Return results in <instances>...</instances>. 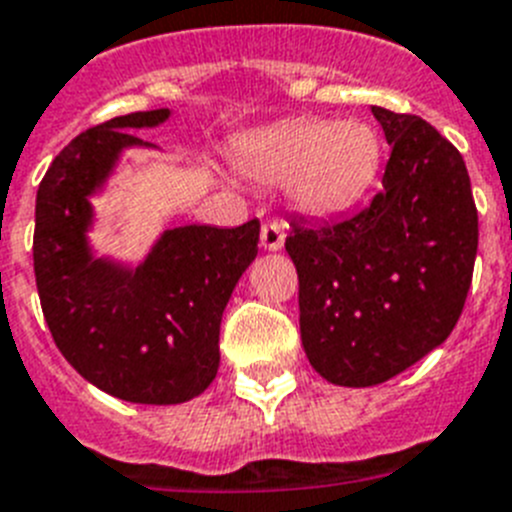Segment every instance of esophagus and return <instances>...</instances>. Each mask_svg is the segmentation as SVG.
<instances>
[{
    "label": "esophagus",
    "instance_id": "obj_1",
    "mask_svg": "<svg viewBox=\"0 0 512 512\" xmlns=\"http://www.w3.org/2000/svg\"><path fill=\"white\" fill-rule=\"evenodd\" d=\"M261 246H264L266 251H279V248L284 246L282 223H277V220L264 223V228H261Z\"/></svg>",
    "mask_w": 512,
    "mask_h": 512
}]
</instances>
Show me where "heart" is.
Segmentation results:
<instances>
[{
	"label": "heart",
	"mask_w": 512,
	"mask_h": 512,
	"mask_svg": "<svg viewBox=\"0 0 512 512\" xmlns=\"http://www.w3.org/2000/svg\"><path fill=\"white\" fill-rule=\"evenodd\" d=\"M235 164L264 187H287L305 215H338L369 192L382 166V140L364 120L297 117L238 143Z\"/></svg>",
	"instance_id": "1"
}]
</instances>
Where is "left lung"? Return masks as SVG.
<instances>
[{"label": "left lung", "instance_id": "left-lung-1", "mask_svg": "<svg viewBox=\"0 0 512 512\" xmlns=\"http://www.w3.org/2000/svg\"><path fill=\"white\" fill-rule=\"evenodd\" d=\"M372 112L392 146L382 189L346 220L289 223L284 243L305 354L341 387L387 382L449 338L479 241L461 153L418 115Z\"/></svg>", "mask_w": 512, "mask_h": 512}]
</instances>
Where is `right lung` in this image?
Returning a JSON list of instances; mask_svg holds the SVG:
<instances>
[{"label":"right lung","instance_id":"1","mask_svg":"<svg viewBox=\"0 0 512 512\" xmlns=\"http://www.w3.org/2000/svg\"><path fill=\"white\" fill-rule=\"evenodd\" d=\"M166 117L169 110L130 112L76 135L53 158L35 200V284L58 351L94 387L140 405H176L210 387L223 310L259 253L261 225L248 220L166 230L135 269L94 259L89 197L122 148L151 146L130 130Z\"/></svg>","mask_w":512,"mask_h":512}]
</instances>
